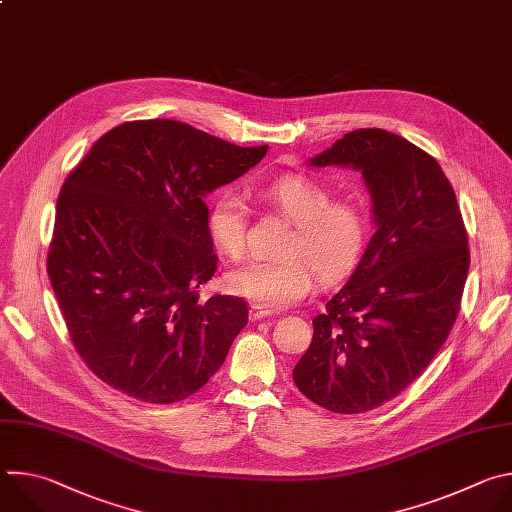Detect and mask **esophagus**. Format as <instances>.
<instances>
[{"label": "esophagus", "instance_id": "34e87169", "mask_svg": "<svg viewBox=\"0 0 512 512\" xmlns=\"http://www.w3.org/2000/svg\"><path fill=\"white\" fill-rule=\"evenodd\" d=\"M249 314H251V320H253V322H257V320L267 318V316L271 314V310H265V308H261V306L253 304V306H251V310H249Z\"/></svg>", "mask_w": 512, "mask_h": 512}]
</instances>
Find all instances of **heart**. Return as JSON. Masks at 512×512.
Segmentation results:
<instances>
[{
	"mask_svg": "<svg viewBox=\"0 0 512 512\" xmlns=\"http://www.w3.org/2000/svg\"><path fill=\"white\" fill-rule=\"evenodd\" d=\"M261 196L275 206L291 227L279 245L281 257L255 259L229 273L235 296L265 310H279L300 302L314 287L344 279L358 263L369 237V218L350 198H330L328 188L302 174H283L261 188ZM249 210L245 200L225 190L208 212V231L229 259H241L247 249Z\"/></svg>",
	"mask_w": 512,
	"mask_h": 512,
	"instance_id": "1",
	"label": "heart"
}]
</instances>
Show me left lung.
Wrapping results in <instances>:
<instances>
[{
  "label": "left lung",
  "instance_id": "1",
  "mask_svg": "<svg viewBox=\"0 0 512 512\" xmlns=\"http://www.w3.org/2000/svg\"><path fill=\"white\" fill-rule=\"evenodd\" d=\"M310 164L360 170L377 231L312 320L294 381L328 411L364 413L409 387L444 346L468 277V233L440 164L401 135L354 129Z\"/></svg>",
  "mask_w": 512,
  "mask_h": 512
}]
</instances>
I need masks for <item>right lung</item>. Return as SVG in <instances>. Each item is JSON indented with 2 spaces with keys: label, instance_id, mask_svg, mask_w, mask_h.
I'll return each instance as SVG.
<instances>
[{
  "label": "right lung",
  "instance_id": "right-lung-1",
  "mask_svg": "<svg viewBox=\"0 0 512 512\" xmlns=\"http://www.w3.org/2000/svg\"><path fill=\"white\" fill-rule=\"evenodd\" d=\"M267 154L174 119L95 141L56 202L48 275L68 334L113 389L176 403L221 369L249 322L243 298L198 289L216 271L204 194Z\"/></svg>",
  "mask_w": 512,
  "mask_h": 512
}]
</instances>
